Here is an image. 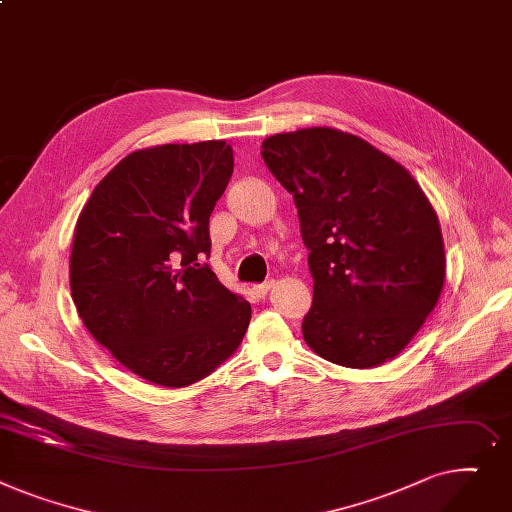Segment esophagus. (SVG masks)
Listing matches in <instances>:
<instances>
[{
  "label": "esophagus",
  "mask_w": 512,
  "mask_h": 512,
  "mask_svg": "<svg viewBox=\"0 0 512 512\" xmlns=\"http://www.w3.org/2000/svg\"><path fill=\"white\" fill-rule=\"evenodd\" d=\"M273 285H275V281H266V283H262V285H254V293H256L258 297H264L270 289H273Z\"/></svg>",
  "instance_id": "34e87169"
}]
</instances>
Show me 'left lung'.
Instances as JSON below:
<instances>
[{"label":"left lung","instance_id":"obj_1","mask_svg":"<svg viewBox=\"0 0 512 512\" xmlns=\"http://www.w3.org/2000/svg\"><path fill=\"white\" fill-rule=\"evenodd\" d=\"M260 155L293 194L310 250L308 347L357 370L397 357L436 308L446 273L424 190L401 163L335 128L268 136Z\"/></svg>","mask_w":512,"mask_h":512}]
</instances>
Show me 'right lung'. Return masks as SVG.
I'll return each instance as SVG.
<instances>
[{
  "mask_svg": "<svg viewBox=\"0 0 512 512\" xmlns=\"http://www.w3.org/2000/svg\"><path fill=\"white\" fill-rule=\"evenodd\" d=\"M231 173L225 140L134 150L76 221L70 289L78 316L119 364L153 384L206 378L248 330L250 304L204 264L208 219Z\"/></svg>",
  "mask_w": 512,
  "mask_h": 512,
  "instance_id": "1",
  "label": "right lung"
}]
</instances>
